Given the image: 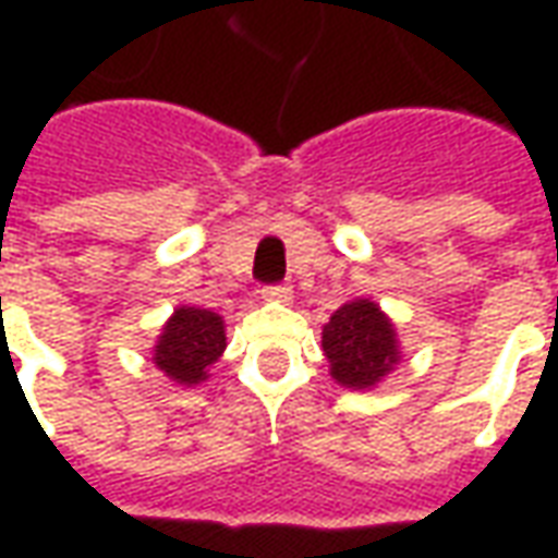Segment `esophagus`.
<instances>
[{
  "mask_svg": "<svg viewBox=\"0 0 558 558\" xmlns=\"http://www.w3.org/2000/svg\"><path fill=\"white\" fill-rule=\"evenodd\" d=\"M259 295H263V302H290L292 290L287 283H271V287H263Z\"/></svg>",
  "mask_w": 558,
  "mask_h": 558,
  "instance_id": "1",
  "label": "esophagus"
}]
</instances>
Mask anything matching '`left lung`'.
Returning a JSON list of instances; mask_svg holds the SVG:
<instances>
[{
	"label": "left lung",
	"instance_id": "8db88e82",
	"mask_svg": "<svg viewBox=\"0 0 558 558\" xmlns=\"http://www.w3.org/2000/svg\"><path fill=\"white\" fill-rule=\"evenodd\" d=\"M323 352L331 379L352 391L374 388L400 362L398 331L371 299L347 302L331 314L323 326Z\"/></svg>",
	"mask_w": 558,
	"mask_h": 558
}]
</instances>
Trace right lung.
Wrapping results in <instances>:
<instances>
[{"instance_id": "1", "label": "right lung", "mask_w": 558, "mask_h": 558, "mask_svg": "<svg viewBox=\"0 0 558 558\" xmlns=\"http://www.w3.org/2000/svg\"><path fill=\"white\" fill-rule=\"evenodd\" d=\"M227 350L223 335V316L206 307H175V314L167 319L155 343L158 371L170 376L179 386H196L206 383L208 367L218 362L220 352Z\"/></svg>"}]
</instances>
